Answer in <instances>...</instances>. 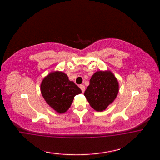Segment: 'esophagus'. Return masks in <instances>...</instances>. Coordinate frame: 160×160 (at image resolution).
Masks as SVG:
<instances>
[{
  "label": "esophagus",
  "mask_w": 160,
  "mask_h": 160,
  "mask_svg": "<svg viewBox=\"0 0 160 160\" xmlns=\"http://www.w3.org/2000/svg\"><path fill=\"white\" fill-rule=\"evenodd\" d=\"M80 88L82 90V92H84V91H85V86L84 85H80Z\"/></svg>",
  "instance_id": "obj_1"
}]
</instances>
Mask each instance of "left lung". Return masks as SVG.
Instances as JSON below:
<instances>
[{"mask_svg": "<svg viewBox=\"0 0 160 160\" xmlns=\"http://www.w3.org/2000/svg\"><path fill=\"white\" fill-rule=\"evenodd\" d=\"M118 91V82L112 72L98 71L90 80L84 95L93 109L102 112L114 102Z\"/></svg>", "mask_w": 160, "mask_h": 160, "instance_id": "obj_1", "label": "left lung"}]
</instances>
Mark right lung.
<instances>
[{
  "mask_svg": "<svg viewBox=\"0 0 160 160\" xmlns=\"http://www.w3.org/2000/svg\"><path fill=\"white\" fill-rule=\"evenodd\" d=\"M41 93L45 101L56 112L62 114L71 106L74 96L81 89L65 73L56 71L44 78L40 85Z\"/></svg>",
  "mask_w": 160,
  "mask_h": 160,
  "instance_id": "right-lung-1",
  "label": "right lung"
}]
</instances>
